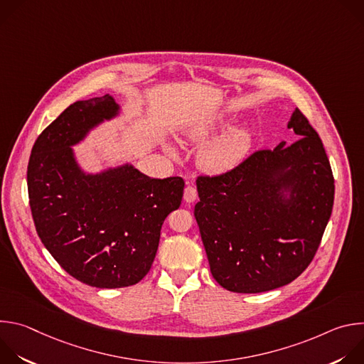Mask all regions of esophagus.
Segmentation results:
<instances>
[{
  "instance_id": "1",
  "label": "esophagus",
  "mask_w": 364,
  "mask_h": 364,
  "mask_svg": "<svg viewBox=\"0 0 364 364\" xmlns=\"http://www.w3.org/2000/svg\"><path fill=\"white\" fill-rule=\"evenodd\" d=\"M184 201L187 203H193L196 198H197V190L193 187V186H187L184 188V196H183Z\"/></svg>"
}]
</instances>
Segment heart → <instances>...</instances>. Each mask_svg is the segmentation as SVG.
Wrapping results in <instances>:
<instances>
[{
	"instance_id": "obj_1",
	"label": "heart",
	"mask_w": 364,
	"mask_h": 364,
	"mask_svg": "<svg viewBox=\"0 0 364 364\" xmlns=\"http://www.w3.org/2000/svg\"><path fill=\"white\" fill-rule=\"evenodd\" d=\"M210 128H203L193 134V139L201 141L210 135ZM250 146V135L243 129H236L218 141L205 146L200 155L201 166L215 173L226 171L239 164L249 151Z\"/></svg>"
}]
</instances>
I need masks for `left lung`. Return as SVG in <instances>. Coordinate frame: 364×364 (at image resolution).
I'll list each match as a JSON object with an SVG mask.
<instances>
[{"label":"left lung","instance_id":"1","mask_svg":"<svg viewBox=\"0 0 364 364\" xmlns=\"http://www.w3.org/2000/svg\"><path fill=\"white\" fill-rule=\"evenodd\" d=\"M288 128L298 138L292 144L197 177L194 218L212 275L228 291L257 294L292 282L314 259L330 220L334 177L321 138L298 108Z\"/></svg>","mask_w":364,"mask_h":364}]
</instances>
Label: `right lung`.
<instances>
[{"instance_id":"right-lung-1","label":"right lung","mask_w":364,"mask_h":364,"mask_svg":"<svg viewBox=\"0 0 364 364\" xmlns=\"http://www.w3.org/2000/svg\"><path fill=\"white\" fill-rule=\"evenodd\" d=\"M119 107L103 95L77 100L36 139L27 187L38 237L75 279L96 288H124L151 269L166 218L178 209L181 177L149 178L132 166L85 174L72 145Z\"/></svg>"}]
</instances>
